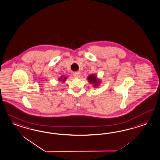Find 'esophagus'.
I'll return each instance as SVG.
<instances>
[{"label": "esophagus", "instance_id": "34e87169", "mask_svg": "<svg viewBox=\"0 0 160 160\" xmlns=\"http://www.w3.org/2000/svg\"><path fill=\"white\" fill-rule=\"evenodd\" d=\"M73 74V76H74L75 77H80V75H81V73H80L79 72H75Z\"/></svg>", "mask_w": 160, "mask_h": 160}]
</instances>
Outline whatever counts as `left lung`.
I'll list each match as a JSON object with an SVG mask.
<instances>
[{"mask_svg": "<svg viewBox=\"0 0 160 160\" xmlns=\"http://www.w3.org/2000/svg\"><path fill=\"white\" fill-rule=\"evenodd\" d=\"M88 81L91 83H93L95 85V86H97L99 83L98 81L96 79V77L94 75H91L88 77Z\"/></svg>", "mask_w": 160, "mask_h": 160, "instance_id": "obj_1", "label": "left lung"}]
</instances>
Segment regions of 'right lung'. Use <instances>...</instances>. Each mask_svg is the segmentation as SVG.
Here are the masks:
<instances>
[{"label": "right lung", "instance_id": "obj_1", "mask_svg": "<svg viewBox=\"0 0 160 160\" xmlns=\"http://www.w3.org/2000/svg\"><path fill=\"white\" fill-rule=\"evenodd\" d=\"M59 79H59V80H60V81H61V79H62V81H65V79H66V77H64V78H62V77H61V78H59Z\"/></svg>", "mask_w": 160, "mask_h": 160}]
</instances>
